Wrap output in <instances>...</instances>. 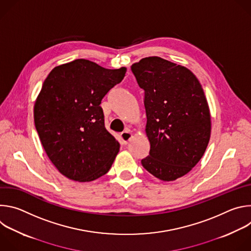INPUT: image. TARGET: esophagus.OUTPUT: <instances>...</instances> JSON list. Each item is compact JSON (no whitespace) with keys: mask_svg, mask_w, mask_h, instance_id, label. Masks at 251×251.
Segmentation results:
<instances>
[{"mask_svg":"<svg viewBox=\"0 0 251 251\" xmlns=\"http://www.w3.org/2000/svg\"><path fill=\"white\" fill-rule=\"evenodd\" d=\"M131 137H132V134H131L130 132H128V131H124V132H122V133L120 134L121 142L123 143L124 145H127V144H128V142L130 141Z\"/></svg>","mask_w":251,"mask_h":251,"instance_id":"34e87169","label":"esophagus"}]
</instances>
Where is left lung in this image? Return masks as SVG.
<instances>
[{"label": "left lung", "mask_w": 251, "mask_h": 251, "mask_svg": "<svg viewBox=\"0 0 251 251\" xmlns=\"http://www.w3.org/2000/svg\"><path fill=\"white\" fill-rule=\"evenodd\" d=\"M144 90L149 156L142 166L162 181L188 174L202 157L210 137V115L203 89L188 68L158 56L131 66Z\"/></svg>", "instance_id": "8db88e82"}]
</instances>
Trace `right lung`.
Returning <instances> with one entry per match:
<instances>
[{
  "label": "right lung",
  "mask_w": 251,
  "mask_h": 251,
  "mask_svg": "<svg viewBox=\"0 0 251 251\" xmlns=\"http://www.w3.org/2000/svg\"><path fill=\"white\" fill-rule=\"evenodd\" d=\"M126 68L107 69L87 59L54 67L35 101L33 117L43 147L56 169L77 182L108 172L120 145L105 129L101 100Z\"/></svg>",
  "instance_id": "add662e5"
}]
</instances>
